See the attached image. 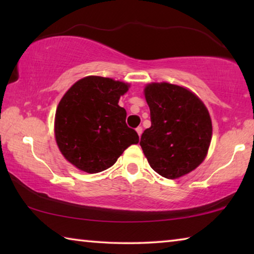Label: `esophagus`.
Here are the masks:
<instances>
[{
	"instance_id": "esophagus-1",
	"label": "esophagus",
	"mask_w": 254,
	"mask_h": 254,
	"mask_svg": "<svg viewBox=\"0 0 254 254\" xmlns=\"http://www.w3.org/2000/svg\"><path fill=\"white\" fill-rule=\"evenodd\" d=\"M135 131H136L137 134H139V136H141V134H142V131H143V128L141 127H137L135 128Z\"/></svg>"
}]
</instances>
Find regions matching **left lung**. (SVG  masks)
Listing matches in <instances>:
<instances>
[{
    "instance_id": "obj_1",
    "label": "left lung",
    "mask_w": 254,
    "mask_h": 254,
    "mask_svg": "<svg viewBox=\"0 0 254 254\" xmlns=\"http://www.w3.org/2000/svg\"><path fill=\"white\" fill-rule=\"evenodd\" d=\"M151 127L141 135L140 145L151 168L168 179L196 169L207 154L212 120L194 93L169 83L145 86Z\"/></svg>"
}]
</instances>
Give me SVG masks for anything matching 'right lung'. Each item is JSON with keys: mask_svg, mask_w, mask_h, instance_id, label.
<instances>
[{"mask_svg": "<svg viewBox=\"0 0 254 254\" xmlns=\"http://www.w3.org/2000/svg\"><path fill=\"white\" fill-rule=\"evenodd\" d=\"M130 85L101 76H87L68 89L55 117L56 142L76 168L96 174L117 162L124 150L139 142L119 105Z\"/></svg>", "mask_w": 254, "mask_h": 254, "instance_id": "add662e5", "label": "right lung"}]
</instances>
